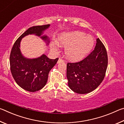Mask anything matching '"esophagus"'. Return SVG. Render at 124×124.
<instances>
[{
	"label": "esophagus",
	"instance_id": "esophagus-1",
	"mask_svg": "<svg viewBox=\"0 0 124 124\" xmlns=\"http://www.w3.org/2000/svg\"><path fill=\"white\" fill-rule=\"evenodd\" d=\"M63 62V60L61 58H60L59 59H58V62H57V63H61V62Z\"/></svg>",
	"mask_w": 124,
	"mask_h": 124
}]
</instances>
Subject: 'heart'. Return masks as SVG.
I'll return each instance as SVG.
<instances>
[{
    "label": "heart",
    "instance_id": "obj_1",
    "mask_svg": "<svg viewBox=\"0 0 124 124\" xmlns=\"http://www.w3.org/2000/svg\"><path fill=\"white\" fill-rule=\"evenodd\" d=\"M57 44L66 47L64 53L67 59L71 61H78L84 58L92 50L94 40L85 33L75 31L61 34L58 38ZM51 48L54 50H57L54 44L51 45Z\"/></svg>",
    "mask_w": 124,
    "mask_h": 124
}]
</instances>
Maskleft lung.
<instances>
[{"mask_svg": "<svg viewBox=\"0 0 124 124\" xmlns=\"http://www.w3.org/2000/svg\"><path fill=\"white\" fill-rule=\"evenodd\" d=\"M89 56L81 61L67 63L68 86L79 94L88 93L95 90L103 80L108 66L106 47L99 38Z\"/></svg>", "mask_w": 124, "mask_h": 124, "instance_id": "obj_1", "label": "left lung"}]
</instances>
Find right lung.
<instances>
[{
  "mask_svg": "<svg viewBox=\"0 0 124 124\" xmlns=\"http://www.w3.org/2000/svg\"><path fill=\"white\" fill-rule=\"evenodd\" d=\"M50 24L33 26L28 28L16 40L12 46L10 56V70L16 83L26 91L35 92L41 90L47 83L50 70L56 64L58 58L50 59L45 54L36 58L24 57L20 50V43L23 38L29 34H35L46 43H49V37L41 35Z\"/></svg>",
  "mask_w": 124,
  "mask_h": 124,
  "instance_id": "obj_1",
  "label": "right lung"
}]
</instances>
